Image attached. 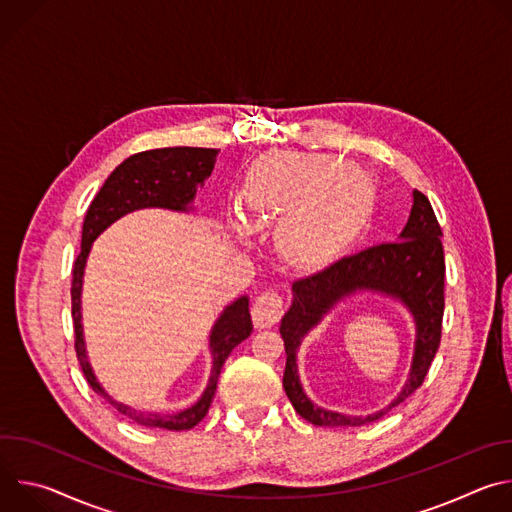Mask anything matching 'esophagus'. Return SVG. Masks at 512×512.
<instances>
[{"label": "esophagus", "mask_w": 512, "mask_h": 512, "mask_svg": "<svg viewBox=\"0 0 512 512\" xmlns=\"http://www.w3.org/2000/svg\"><path fill=\"white\" fill-rule=\"evenodd\" d=\"M285 312L283 298L277 291H263L259 294L251 306V316L257 328H269L281 320Z\"/></svg>", "instance_id": "34e87169"}]
</instances>
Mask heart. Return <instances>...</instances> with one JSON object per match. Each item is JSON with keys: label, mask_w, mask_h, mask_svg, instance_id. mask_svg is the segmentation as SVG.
Listing matches in <instances>:
<instances>
[{"label": "heart", "mask_w": 512, "mask_h": 512, "mask_svg": "<svg viewBox=\"0 0 512 512\" xmlns=\"http://www.w3.org/2000/svg\"><path fill=\"white\" fill-rule=\"evenodd\" d=\"M324 166L308 156L283 154L259 160L247 174L241 200L253 225L275 227V247L294 267L320 263L346 231L354 202L338 198L324 206L307 204Z\"/></svg>", "instance_id": "heart-1"}]
</instances>
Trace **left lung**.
<instances>
[{
  "instance_id": "8db88e82",
  "label": "left lung",
  "mask_w": 512,
  "mask_h": 512,
  "mask_svg": "<svg viewBox=\"0 0 512 512\" xmlns=\"http://www.w3.org/2000/svg\"><path fill=\"white\" fill-rule=\"evenodd\" d=\"M446 261L442 247V227L425 194L413 190L409 221L395 243H383L336 259L324 269L300 277L291 285V306L281 318V338L285 346L283 389L294 409L314 425L356 427L383 417L417 391L440 348L444 318ZM356 290H375L401 301L416 322V346L410 379L402 393L373 416H344L314 406L305 395L295 354L303 336L342 297Z\"/></svg>"
}]
</instances>
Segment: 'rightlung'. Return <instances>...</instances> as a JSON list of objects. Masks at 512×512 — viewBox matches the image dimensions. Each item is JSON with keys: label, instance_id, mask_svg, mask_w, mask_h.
Wrapping results in <instances>:
<instances>
[{"label": "right lung", "instance_id": "right-lung-1", "mask_svg": "<svg viewBox=\"0 0 512 512\" xmlns=\"http://www.w3.org/2000/svg\"><path fill=\"white\" fill-rule=\"evenodd\" d=\"M218 150L210 148H162L141 152L127 158L119 164L111 176L105 180L97 196L93 198L85 223H83V241L81 253L72 267V322H75V350L91 389L107 399L119 413L133 419L145 427H162L172 431L192 429L202 417L208 413L212 403L218 375L229 354L237 344H241L253 330L251 314H249V298L241 296L233 304H229L223 314L218 316L210 330V354L212 369L200 399L178 413H141L129 405L115 401L97 381L91 362L85 350L83 336V314H81V291H83V275L87 257L91 253L93 241L121 216L141 210V208H168L178 212H188L190 204L196 196V188L210 176Z\"/></svg>", "mask_w": 512, "mask_h": 512}]
</instances>
